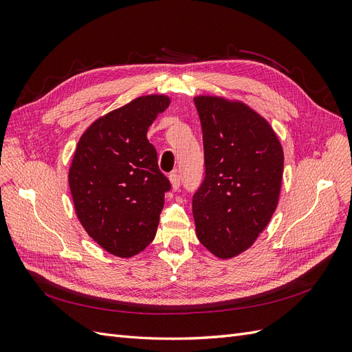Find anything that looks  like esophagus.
I'll return each mask as SVG.
<instances>
[{"instance_id":"34e87169","label":"esophagus","mask_w":352,"mask_h":352,"mask_svg":"<svg viewBox=\"0 0 352 352\" xmlns=\"http://www.w3.org/2000/svg\"><path fill=\"white\" fill-rule=\"evenodd\" d=\"M168 180H170V184H172V189L173 190L179 189V186H180V176L176 172L168 175Z\"/></svg>"}]
</instances>
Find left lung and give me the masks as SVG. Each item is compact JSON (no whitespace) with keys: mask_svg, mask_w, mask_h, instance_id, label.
Listing matches in <instances>:
<instances>
[{"mask_svg":"<svg viewBox=\"0 0 352 352\" xmlns=\"http://www.w3.org/2000/svg\"><path fill=\"white\" fill-rule=\"evenodd\" d=\"M202 127L206 177L194 194L199 242L219 258L236 257L278 207L283 150L269 122L241 101L194 98Z\"/></svg>","mask_w":352,"mask_h":352,"instance_id":"1","label":"left lung"}]
</instances>
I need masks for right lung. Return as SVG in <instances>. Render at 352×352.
Wrapping results in <instances>:
<instances>
[{"label":"right lung","instance_id":"add662e5","mask_svg":"<svg viewBox=\"0 0 352 352\" xmlns=\"http://www.w3.org/2000/svg\"><path fill=\"white\" fill-rule=\"evenodd\" d=\"M168 104L167 95L135 98L95 120L74 151L69 186L76 216L117 257L140 254L155 236L170 182L146 132Z\"/></svg>","mask_w":352,"mask_h":352}]
</instances>
